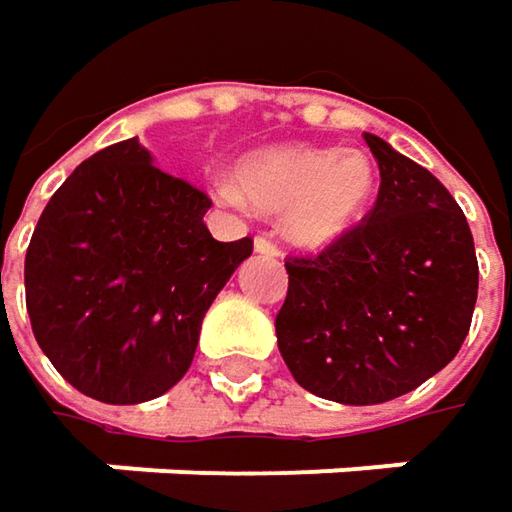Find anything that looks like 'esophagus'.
Segmentation results:
<instances>
[{"label": "esophagus", "instance_id": "1", "mask_svg": "<svg viewBox=\"0 0 512 512\" xmlns=\"http://www.w3.org/2000/svg\"><path fill=\"white\" fill-rule=\"evenodd\" d=\"M253 247H256V253H265V256H279V253H282L279 244L273 242L270 236H256V239H253Z\"/></svg>", "mask_w": 512, "mask_h": 512}]
</instances>
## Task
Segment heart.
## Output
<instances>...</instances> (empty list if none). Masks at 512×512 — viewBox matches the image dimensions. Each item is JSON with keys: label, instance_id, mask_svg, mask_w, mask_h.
<instances>
[{"label": "heart", "instance_id": "b5f03b06", "mask_svg": "<svg viewBox=\"0 0 512 512\" xmlns=\"http://www.w3.org/2000/svg\"><path fill=\"white\" fill-rule=\"evenodd\" d=\"M374 190V164L360 149L276 143L256 149L236 167V181L221 178L213 192L221 204L244 198L282 213V230L302 247H325L345 236L366 213Z\"/></svg>", "mask_w": 512, "mask_h": 512}]
</instances>
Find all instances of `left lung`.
<instances>
[{"mask_svg": "<svg viewBox=\"0 0 512 512\" xmlns=\"http://www.w3.org/2000/svg\"><path fill=\"white\" fill-rule=\"evenodd\" d=\"M371 213L317 256H288L276 314L285 366L311 395L371 406L418 389L464 343L478 296L470 224L421 164L366 132Z\"/></svg>", "mask_w": 512, "mask_h": 512, "instance_id": "1", "label": "left lung"}]
</instances>
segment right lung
Returning <instances> with one entry per match:
<instances>
[{
  "label": "right lung",
  "mask_w": 512,
  "mask_h": 512,
  "mask_svg": "<svg viewBox=\"0 0 512 512\" xmlns=\"http://www.w3.org/2000/svg\"><path fill=\"white\" fill-rule=\"evenodd\" d=\"M210 204L138 138L94 152L51 195L25 253V305L77 392L132 406L187 374L207 308L253 253V239L210 236Z\"/></svg>",
  "instance_id": "1"
}]
</instances>
